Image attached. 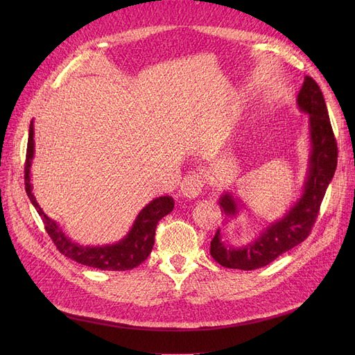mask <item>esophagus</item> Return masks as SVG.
<instances>
[{
  "label": "esophagus",
  "instance_id": "34e87169",
  "mask_svg": "<svg viewBox=\"0 0 355 355\" xmlns=\"http://www.w3.org/2000/svg\"><path fill=\"white\" fill-rule=\"evenodd\" d=\"M206 182H204V178L201 176V173H198V171H194V173H189L184 182H182L180 185V194L184 198L187 200H194L197 198L201 191H202V187Z\"/></svg>",
  "mask_w": 355,
  "mask_h": 355
}]
</instances>
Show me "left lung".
Segmentation results:
<instances>
[{
	"label": "left lung",
	"mask_w": 355,
	"mask_h": 355,
	"mask_svg": "<svg viewBox=\"0 0 355 355\" xmlns=\"http://www.w3.org/2000/svg\"><path fill=\"white\" fill-rule=\"evenodd\" d=\"M296 102L299 110L309 115L311 149L302 196L283 214V218L271 222L252 241L243 245L223 241L220 230H218L210 243V254L225 268L244 271L262 268L302 243L314 227L321 201L335 175L338 145L323 93L311 77H305ZM219 204L227 216L235 218L240 211L237 200L230 192H223Z\"/></svg>",
	"instance_id": "obj_1"
}]
</instances>
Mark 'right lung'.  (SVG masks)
<instances>
[{
  "instance_id": "obj_1",
  "label": "right lung",
  "mask_w": 355,
  "mask_h": 355,
  "mask_svg": "<svg viewBox=\"0 0 355 355\" xmlns=\"http://www.w3.org/2000/svg\"><path fill=\"white\" fill-rule=\"evenodd\" d=\"M34 145V123H31L25 163V189L32 206L37 209L42 222H44L46 231L49 232L53 243L56 244L59 252L75 262L90 268H98V270L102 271H127L141 265L149 256V253H151L154 247L158 220L167 216L175 207L173 198L170 196H164L148 202L146 206L139 211L130 231H128L127 235H124L120 241L105 245H81L80 243L72 241L68 235L60 230L59 223L50 219L47 214L42 211L40 204L35 200L31 184V166L35 153Z\"/></svg>"
}]
</instances>
